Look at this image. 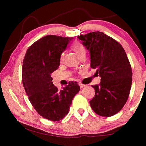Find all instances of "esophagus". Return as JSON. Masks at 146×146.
I'll use <instances>...</instances> for the list:
<instances>
[{
  "label": "esophagus",
  "mask_w": 146,
  "mask_h": 146,
  "mask_svg": "<svg viewBox=\"0 0 146 146\" xmlns=\"http://www.w3.org/2000/svg\"><path fill=\"white\" fill-rule=\"evenodd\" d=\"M79 86H80V88H84L85 86H86V85H84V84H79Z\"/></svg>",
  "instance_id": "obj_1"
}]
</instances>
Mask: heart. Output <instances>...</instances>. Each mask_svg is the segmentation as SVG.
<instances>
[{"instance_id": "1", "label": "heart", "mask_w": 146, "mask_h": 146, "mask_svg": "<svg viewBox=\"0 0 146 146\" xmlns=\"http://www.w3.org/2000/svg\"><path fill=\"white\" fill-rule=\"evenodd\" d=\"M71 49L77 54L79 57H80V56L82 55H86V51L84 46L80 43L76 42V43L73 44V45L71 46ZM62 60H63V55H62L60 60L62 61Z\"/></svg>"}]
</instances>
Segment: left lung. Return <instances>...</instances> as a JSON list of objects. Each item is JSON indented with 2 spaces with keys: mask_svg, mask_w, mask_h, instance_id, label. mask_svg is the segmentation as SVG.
<instances>
[{
  "mask_svg": "<svg viewBox=\"0 0 146 146\" xmlns=\"http://www.w3.org/2000/svg\"><path fill=\"white\" fill-rule=\"evenodd\" d=\"M90 51L91 68L97 69L101 82L92 86L95 95L90 104L94 112L111 117L122 110L129 97L132 83L131 66L122 45L102 32L77 37Z\"/></svg>",
  "mask_w": 146,
  "mask_h": 146,
  "instance_id": "obj_1",
  "label": "left lung"
}]
</instances>
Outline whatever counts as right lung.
<instances>
[{
    "label": "right lung",
    "instance_id": "right-lung-1",
    "mask_svg": "<svg viewBox=\"0 0 146 146\" xmlns=\"http://www.w3.org/2000/svg\"><path fill=\"white\" fill-rule=\"evenodd\" d=\"M73 38L52 35L44 36L29 46L23 60L22 79L29 100L39 115L54 122L66 117L80 90L75 82H70L58 90L51 76L60 65L61 54Z\"/></svg>",
    "mask_w": 146,
    "mask_h": 146
}]
</instances>
